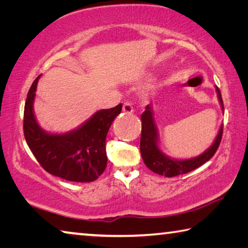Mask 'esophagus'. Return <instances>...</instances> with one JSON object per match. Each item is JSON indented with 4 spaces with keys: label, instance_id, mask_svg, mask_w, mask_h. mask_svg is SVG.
<instances>
[{
    "label": "esophagus",
    "instance_id": "1",
    "mask_svg": "<svg viewBox=\"0 0 248 248\" xmlns=\"http://www.w3.org/2000/svg\"><path fill=\"white\" fill-rule=\"evenodd\" d=\"M123 111L125 112V114H132V112H133V107H132L131 103L125 102L124 104V106H123Z\"/></svg>",
    "mask_w": 248,
    "mask_h": 248
}]
</instances>
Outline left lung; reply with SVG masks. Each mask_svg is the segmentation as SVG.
<instances>
[{
	"label": "left lung",
	"instance_id": "8db88e82",
	"mask_svg": "<svg viewBox=\"0 0 248 248\" xmlns=\"http://www.w3.org/2000/svg\"><path fill=\"white\" fill-rule=\"evenodd\" d=\"M216 91L222 110L224 111L223 100H222L220 90L217 89V86H216ZM141 121L142 130L140 151L144 164L154 173L164 175L165 177H174V176L177 175L189 173V171L198 169L199 166L204 164L205 162H208L215 155L217 148H219L222 139V133H223V124H222L212 145L208 150H205L202 154L187 159H176L167 156L159 148L158 131L154 121L152 105H148L145 107L144 112L141 115Z\"/></svg>",
	"mask_w": 248,
	"mask_h": 248
}]
</instances>
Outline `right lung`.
<instances>
[{
    "label": "right lung",
    "mask_w": 248,
    "mask_h": 248,
    "mask_svg": "<svg viewBox=\"0 0 248 248\" xmlns=\"http://www.w3.org/2000/svg\"><path fill=\"white\" fill-rule=\"evenodd\" d=\"M39 78L40 75L31 84L24 109V134L29 149L51 175L70 182H94L107 166L106 137L123 105L96 111L69 132L50 133L38 124L33 112Z\"/></svg>",
    "instance_id": "1"
}]
</instances>
